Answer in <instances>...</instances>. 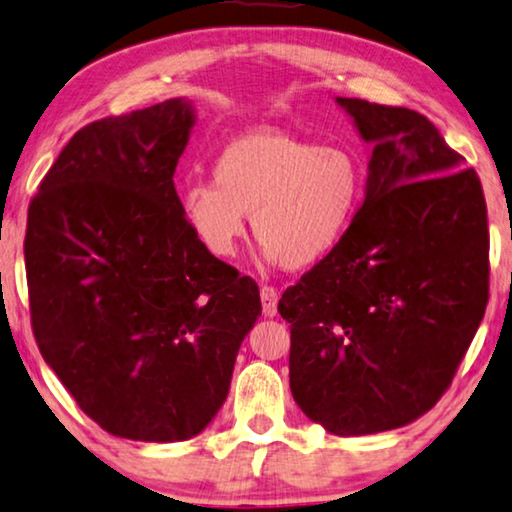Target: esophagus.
Masks as SVG:
<instances>
[{"instance_id":"obj_1","label":"esophagus","mask_w":512,"mask_h":512,"mask_svg":"<svg viewBox=\"0 0 512 512\" xmlns=\"http://www.w3.org/2000/svg\"><path fill=\"white\" fill-rule=\"evenodd\" d=\"M261 302H263V314L272 318L277 316V305H279V293L277 288L272 286H263L261 288Z\"/></svg>"}]
</instances>
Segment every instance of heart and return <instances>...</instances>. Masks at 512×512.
Returning a JSON list of instances; mask_svg holds the SVG:
<instances>
[{
    "label": "heart",
    "mask_w": 512,
    "mask_h": 512,
    "mask_svg": "<svg viewBox=\"0 0 512 512\" xmlns=\"http://www.w3.org/2000/svg\"><path fill=\"white\" fill-rule=\"evenodd\" d=\"M362 189L365 173L351 147L261 129L233 138L217 154L212 182L184 184L180 212L212 256L238 254L251 217L270 261L307 270L344 240Z\"/></svg>",
    "instance_id": "b5f03b06"
}]
</instances>
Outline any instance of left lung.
Masks as SVG:
<instances>
[{
	"mask_svg": "<svg viewBox=\"0 0 512 512\" xmlns=\"http://www.w3.org/2000/svg\"><path fill=\"white\" fill-rule=\"evenodd\" d=\"M369 145L365 201L344 240L286 288L288 376L330 434L418 420L453 381L487 307L480 180L425 115L337 96Z\"/></svg>",
	"mask_w": 512,
	"mask_h": 512,
	"instance_id": "obj_1",
	"label": "left lung"
}]
</instances>
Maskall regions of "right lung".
Segmentation results:
<instances>
[{"label":"right lung","instance_id":"obj_1","mask_svg":"<svg viewBox=\"0 0 512 512\" xmlns=\"http://www.w3.org/2000/svg\"><path fill=\"white\" fill-rule=\"evenodd\" d=\"M194 124L180 96L87 124L27 214L43 360L87 416L131 441L201 434L261 316L256 281L214 258L180 212L173 175Z\"/></svg>","mask_w":512,"mask_h":512}]
</instances>
